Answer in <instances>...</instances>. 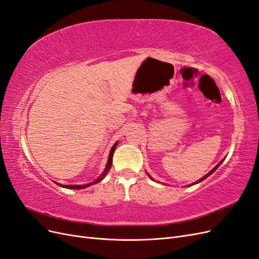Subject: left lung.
<instances>
[{
	"label": "left lung",
	"mask_w": 259,
	"mask_h": 259,
	"mask_svg": "<svg viewBox=\"0 0 259 259\" xmlns=\"http://www.w3.org/2000/svg\"><path fill=\"white\" fill-rule=\"evenodd\" d=\"M223 161H224V160H223ZM223 161H221V162H219V163H218V164H217V165H216V166H215V167H214V168H213V169H211V170H210V171H209V173H207V174H206V175H205V176H203V177H202V178H201V179H200V180H198V182H197V183H194V184H192V185H195V184H198V183H200V182H202V180H204V179H205V178H207V177H208V176H209V175H210V174H213V173H214V171H215V170H216V169H217V168H218V167H219V165H221V164H222V163H223ZM148 176H149V177H150V178H151V179H152V180H153V178H152V177H151V176H150V175H148Z\"/></svg>",
	"instance_id": "1"
}]
</instances>
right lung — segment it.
<instances>
[{
    "label": "right lung",
    "instance_id": "1",
    "mask_svg": "<svg viewBox=\"0 0 259 259\" xmlns=\"http://www.w3.org/2000/svg\"><path fill=\"white\" fill-rule=\"evenodd\" d=\"M116 145H117V143H115V144L113 145V147L111 148L110 154H109V159H108L107 165H106V168H105V170L103 171V173H101V175H100L98 178L95 179V182H92V183L86 184V185H60V184H58V185H59L60 187L67 188V189H84V188H88V187H90V186H92V185H95V184L101 182V180H103V179L107 176L108 171L110 170V168H111V165H112V156H113V152H114L115 148H116Z\"/></svg>",
    "mask_w": 259,
    "mask_h": 259
}]
</instances>
